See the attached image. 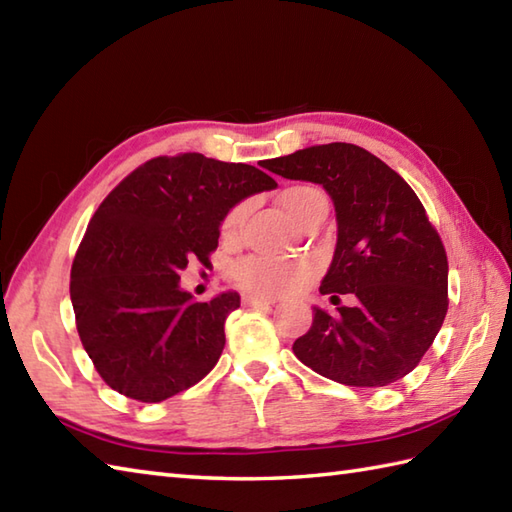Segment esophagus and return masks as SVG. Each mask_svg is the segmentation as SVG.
Instances as JSON below:
<instances>
[{"label":"esophagus","mask_w":512,"mask_h":512,"mask_svg":"<svg viewBox=\"0 0 512 512\" xmlns=\"http://www.w3.org/2000/svg\"><path fill=\"white\" fill-rule=\"evenodd\" d=\"M242 303H244V306L257 308V306H273L275 299H268V297H257V295H244V297H242Z\"/></svg>","instance_id":"34e87169"}]
</instances>
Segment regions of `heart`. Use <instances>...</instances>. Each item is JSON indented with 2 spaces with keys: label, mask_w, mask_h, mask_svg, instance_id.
Returning a JSON list of instances; mask_svg holds the SVG:
<instances>
[{
  "label": "heart",
  "mask_w": 512,
  "mask_h": 512,
  "mask_svg": "<svg viewBox=\"0 0 512 512\" xmlns=\"http://www.w3.org/2000/svg\"><path fill=\"white\" fill-rule=\"evenodd\" d=\"M279 202L284 211L301 224L306 217L317 209H328V200L321 193V189L310 187V184H295L279 193ZM246 206L235 204L231 211L226 213L222 222V235L235 237L239 226L244 222ZM317 277V264L312 259H284V257H270V255H250L242 262H237L233 268L235 284L253 292V295L262 297H279L297 292L303 286Z\"/></svg>",
  "instance_id": "b5f03b06"
}]
</instances>
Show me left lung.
<instances>
[{"label":"left lung","mask_w":512,"mask_h":512,"mask_svg":"<svg viewBox=\"0 0 512 512\" xmlns=\"http://www.w3.org/2000/svg\"><path fill=\"white\" fill-rule=\"evenodd\" d=\"M281 178L317 182L336 211V250L321 295L352 308H314L292 352L314 372L350 387H385L427 354L449 308V262L418 195L367 149L330 143L264 160Z\"/></svg>","instance_id":"left-lung-1"}]
</instances>
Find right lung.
Wrapping results in <instances>:
<instances>
[{
  "mask_svg": "<svg viewBox=\"0 0 512 512\" xmlns=\"http://www.w3.org/2000/svg\"><path fill=\"white\" fill-rule=\"evenodd\" d=\"M277 182L244 162L158 156L121 180L92 215L70 270L85 352L118 394L162 402L211 372L237 292L193 301L180 270L211 266L220 224L237 202Z\"/></svg>",
  "mask_w": 512,
  "mask_h": 512,
  "instance_id": "add662e5",
  "label": "right lung"
}]
</instances>
